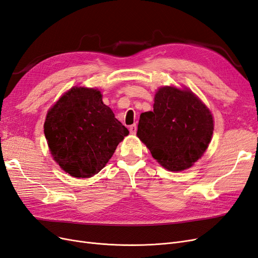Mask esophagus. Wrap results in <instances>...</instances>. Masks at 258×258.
<instances>
[{
    "instance_id": "esophagus-1",
    "label": "esophagus",
    "mask_w": 258,
    "mask_h": 258,
    "mask_svg": "<svg viewBox=\"0 0 258 258\" xmlns=\"http://www.w3.org/2000/svg\"><path fill=\"white\" fill-rule=\"evenodd\" d=\"M129 130H130V133H132V135H136L137 130H138V126L136 125V123H133V125H131L129 127Z\"/></svg>"
}]
</instances>
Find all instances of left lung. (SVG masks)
Returning <instances> with one entry per match:
<instances>
[{"mask_svg": "<svg viewBox=\"0 0 258 258\" xmlns=\"http://www.w3.org/2000/svg\"><path fill=\"white\" fill-rule=\"evenodd\" d=\"M214 133L211 112L189 90L160 87L154 111L142 113L137 136L166 170L189 168L206 152Z\"/></svg>", "mask_w": 258, "mask_h": 258, "instance_id": "obj_1", "label": "left lung"}]
</instances>
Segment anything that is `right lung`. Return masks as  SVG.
<instances>
[{"mask_svg": "<svg viewBox=\"0 0 258 258\" xmlns=\"http://www.w3.org/2000/svg\"><path fill=\"white\" fill-rule=\"evenodd\" d=\"M50 153L76 178L99 173L128 129L115 118L96 88L73 87L49 110L43 125Z\"/></svg>", "mask_w": 258, "mask_h": 258, "instance_id": "add662e5", "label": "right lung"}]
</instances>
